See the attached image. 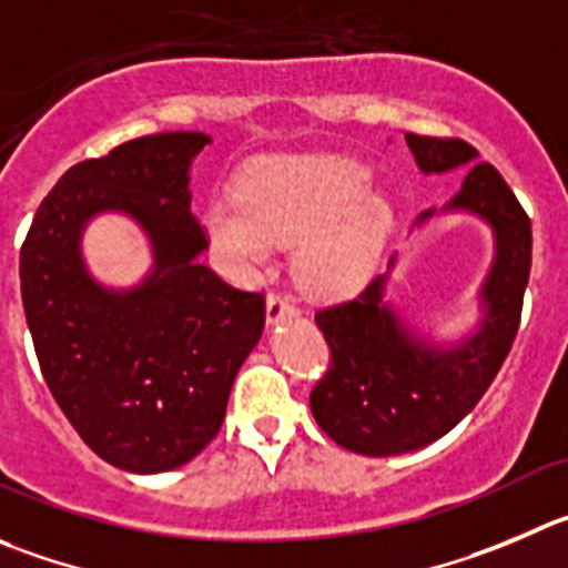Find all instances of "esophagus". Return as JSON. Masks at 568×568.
<instances>
[{
    "instance_id": "1",
    "label": "esophagus",
    "mask_w": 568,
    "mask_h": 568,
    "mask_svg": "<svg viewBox=\"0 0 568 568\" xmlns=\"http://www.w3.org/2000/svg\"><path fill=\"white\" fill-rule=\"evenodd\" d=\"M295 304L290 295H281V293H273L267 298V323L270 326H275V323H281L284 317H293L295 315Z\"/></svg>"
}]
</instances>
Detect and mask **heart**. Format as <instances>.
Masks as SVG:
<instances>
[{
  "instance_id": "obj_1",
  "label": "heart",
  "mask_w": 568,
  "mask_h": 568,
  "mask_svg": "<svg viewBox=\"0 0 568 568\" xmlns=\"http://www.w3.org/2000/svg\"><path fill=\"white\" fill-rule=\"evenodd\" d=\"M393 223L368 166L343 155L267 161L247 175L242 200L220 194L206 206L209 236L240 273L298 242L295 278L317 298L359 293L379 270Z\"/></svg>"
}]
</instances>
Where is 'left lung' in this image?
<instances>
[{
	"instance_id": "1",
	"label": "left lung",
	"mask_w": 568,
	"mask_h": 568,
	"mask_svg": "<svg viewBox=\"0 0 568 568\" xmlns=\"http://www.w3.org/2000/svg\"><path fill=\"white\" fill-rule=\"evenodd\" d=\"M407 148L426 175L477 159V150L460 139L407 133ZM443 212L477 214L494 229L496 253L479 290L477 332L455 345H435L409 332L385 301L387 273L356 298L315 315L332 348V368L312 387V415L334 443L356 455H404L455 429L485 396L516 339L532 262L530 217L488 161L468 166L460 192ZM435 214L429 209L418 223ZM393 264L396 256L387 270Z\"/></svg>"
}]
</instances>
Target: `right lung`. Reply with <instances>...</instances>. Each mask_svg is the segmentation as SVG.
Returning <instances> with one entry per match:
<instances>
[{
	"label": "right lung",
	"mask_w": 568,
	"mask_h": 568,
	"mask_svg": "<svg viewBox=\"0 0 568 568\" xmlns=\"http://www.w3.org/2000/svg\"><path fill=\"white\" fill-rule=\"evenodd\" d=\"M206 133H155L63 172L21 245V301L38 365L58 407L94 455L159 474L206 449L225 418L236 371L264 328V295L200 264L189 166ZM102 211L133 216L154 270L139 288L108 291L79 240Z\"/></svg>",
	"instance_id": "obj_1"
}]
</instances>
